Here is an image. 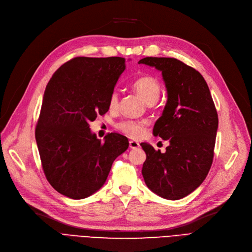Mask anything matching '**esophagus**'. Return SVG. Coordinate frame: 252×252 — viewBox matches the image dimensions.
Instances as JSON below:
<instances>
[{
    "label": "esophagus",
    "instance_id": "1",
    "mask_svg": "<svg viewBox=\"0 0 252 252\" xmlns=\"http://www.w3.org/2000/svg\"><path fill=\"white\" fill-rule=\"evenodd\" d=\"M140 146V144L137 141H129V147L131 149H137Z\"/></svg>",
    "mask_w": 252,
    "mask_h": 252
}]
</instances>
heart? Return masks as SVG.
<instances>
[{"instance_id": "obj_1", "label": "heart", "mask_w": 252, "mask_h": 252, "mask_svg": "<svg viewBox=\"0 0 252 252\" xmlns=\"http://www.w3.org/2000/svg\"><path fill=\"white\" fill-rule=\"evenodd\" d=\"M133 89L143 98V100L148 103H154L159 98L160 95V84L157 79L151 75H144L138 77L133 83ZM118 107V94L113 92L109 98V108L115 110ZM147 125V121H133V119H126V121L117 124V128L127 135L130 138H139L144 134L145 126Z\"/></svg>"}]
</instances>
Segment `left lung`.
<instances>
[{"label":"left lung","instance_id":"left-lung-1","mask_svg":"<svg viewBox=\"0 0 252 252\" xmlns=\"http://www.w3.org/2000/svg\"><path fill=\"white\" fill-rule=\"evenodd\" d=\"M139 64L160 70L167 91L162 115L153 135L169 141L166 151L142 143L146 153L142 175L147 187L178 200L200 186L213 163L219 118L203 76L176 58L146 57Z\"/></svg>","mask_w":252,"mask_h":252}]
</instances>
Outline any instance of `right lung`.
<instances>
[{
    "mask_svg": "<svg viewBox=\"0 0 252 252\" xmlns=\"http://www.w3.org/2000/svg\"><path fill=\"white\" fill-rule=\"evenodd\" d=\"M125 62L122 57H75L46 87L35 127L37 149L51 186L71 199L97 192L115 158L128 148L125 136L111 133L101 142L89 126L108 111Z\"/></svg>",
    "mask_w": 252,
    "mask_h": 252,
    "instance_id": "obj_1",
    "label": "right lung"
}]
</instances>
